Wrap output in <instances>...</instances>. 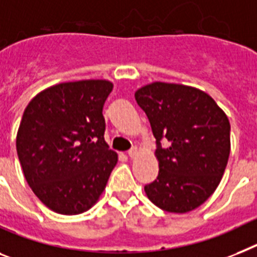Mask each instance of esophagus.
<instances>
[{
    "mask_svg": "<svg viewBox=\"0 0 257 257\" xmlns=\"http://www.w3.org/2000/svg\"><path fill=\"white\" fill-rule=\"evenodd\" d=\"M137 154H139V149H137V148H132L128 152V155H129V157H131V158H135V157Z\"/></svg>",
    "mask_w": 257,
    "mask_h": 257,
    "instance_id": "1",
    "label": "esophagus"
}]
</instances>
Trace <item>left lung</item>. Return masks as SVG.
Instances as JSON below:
<instances>
[{
  "mask_svg": "<svg viewBox=\"0 0 257 257\" xmlns=\"http://www.w3.org/2000/svg\"><path fill=\"white\" fill-rule=\"evenodd\" d=\"M157 140L158 178L149 200L170 213L204 204L218 187L230 155V122L212 96L191 86L153 82L135 94ZM169 144L162 148L160 141Z\"/></svg>",
  "mask_w": 257,
  "mask_h": 257,
  "instance_id": "left-lung-1",
  "label": "left lung"
}]
</instances>
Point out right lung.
I'll return each mask as SVG.
<instances>
[{
    "label": "right lung",
    "mask_w": 257,
    "mask_h": 257,
    "mask_svg": "<svg viewBox=\"0 0 257 257\" xmlns=\"http://www.w3.org/2000/svg\"><path fill=\"white\" fill-rule=\"evenodd\" d=\"M105 79L65 82L39 92L23 112L17 153L38 198L60 214H79L99 200L117 163L104 141Z\"/></svg>",
    "instance_id": "add662e5"
}]
</instances>
